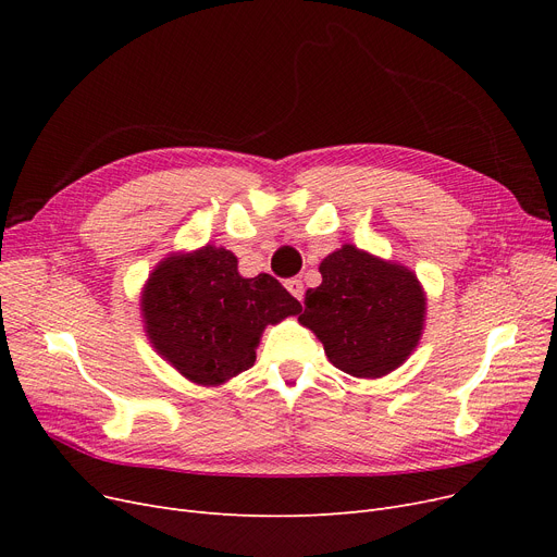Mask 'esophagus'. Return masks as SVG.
<instances>
[{
	"label": "esophagus",
	"mask_w": 557,
	"mask_h": 557,
	"mask_svg": "<svg viewBox=\"0 0 557 557\" xmlns=\"http://www.w3.org/2000/svg\"><path fill=\"white\" fill-rule=\"evenodd\" d=\"M284 286L288 288V294H290V296L298 298V300H302V296H305V284H302V280H300V277H290V280H286V282H284Z\"/></svg>",
	"instance_id": "esophagus-1"
}]
</instances>
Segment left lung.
<instances>
[{
  "label": "left lung",
  "mask_w": 557,
  "mask_h": 557,
  "mask_svg": "<svg viewBox=\"0 0 557 557\" xmlns=\"http://www.w3.org/2000/svg\"><path fill=\"white\" fill-rule=\"evenodd\" d=\"M320 275L323 282L307 290L298 320L338 370L379 379L411 357L426 313L413 271L345 244L323 259Z\"/></svg>",
  "instance_id": "8db88e82"
}]
</instances>
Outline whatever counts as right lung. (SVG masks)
<instances>
[{"instance_id": "add662e5", "label": "right lung", "mask_w": 557, "mask_h": 557, "mask_svg": "<svg viewBox=\"0 0 557 557\" xmlns=\"http://www.w3.org/2000/svg\"><path fill=\"white\" fill-rule=\"evenodd\" d=\"M300 313L269 273L242 277L234 252L169 255L141 290L144 330L158 355L198 386H221L255 363L267 325Z\"/></svg>"}]
</instances>
